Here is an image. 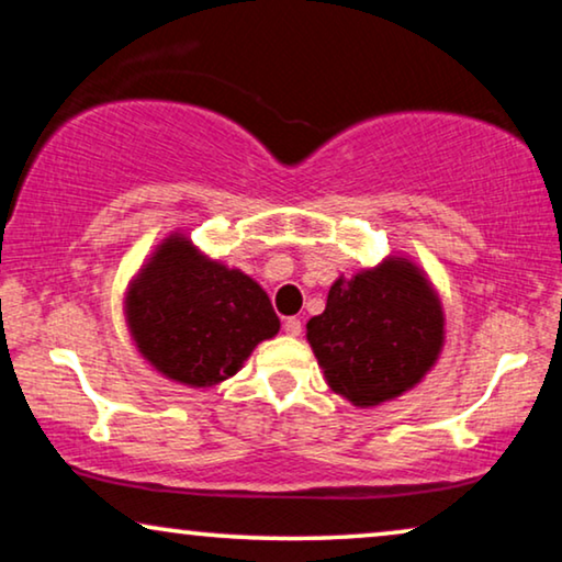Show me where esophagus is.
<instances>
[{"instance_id": "esophagus-1", "label": "esophagus", "mask_w": 562, "mask_h": 562, "mask_svg": "<svg viewBox=\"0 0 562 562\" xmlns=\"http://www.w3.org/2000/svg\"><path fill=\"white\" fill-rule=\"evenodd\" d=\"M283 333H286L289 337H299V335H302V319L289 317L286 322H283Z\"/></svg>"}]
</instances>
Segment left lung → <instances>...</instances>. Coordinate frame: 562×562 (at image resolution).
Returning <instances> with one entry per match:
<instances>
[{"label":"left lung","mask_w":562,"mask_h":562,"mask_svg":"<svg viewBox=\"0 0 562 562\" xmlns=\"http://www.w3.org/2000/svg\"><path fill=\"white\" fill-rule=\"evenodd\" d=\"M306 340L327 386L352 406L394 402L432 371L445 345V312L429 276L409 256L340 273Z\"/></svg>","instance_id":"1"}]
</instances>
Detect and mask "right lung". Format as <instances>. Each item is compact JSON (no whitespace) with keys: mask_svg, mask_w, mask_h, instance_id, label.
<instances>
[{"mask_svg":"<svg viewBox=\"0 0 562 562\" xmlns=\"http://www.w3.org/2000/svg\"><path fill=\"white\" fill-rule=\"evenodd\" d=\"M122 310L137 352L164 379L189 389L227 381L281 329L263 286L206 256L181 229L143 260Z\"/></svg>","mask_w":562,"mask_h":562,"instance_id":"add662e5","label":"right lung"}]
</instances>
